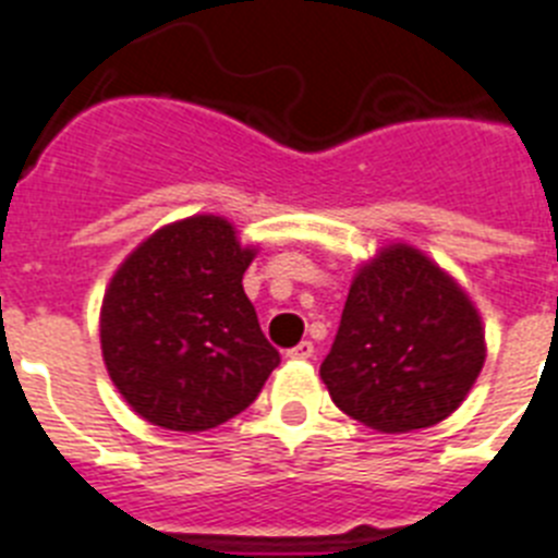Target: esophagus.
<instances>
[{
	"label": "esophagus",
	"instance_id": "1",
	"mask_svg": "<svg viewBox=\"0 0 558 558\" xmlns=\"http://www.w3.org/2000/svg\"><path fill=\"white\" fill-rule=\"evenodd\" d=\"M287 357L289 360H308V357H315V345L308 343V340H303V343H298L294 349L287 351Z\"/></svg>",
	"mask_w": 558,
	"mask_h": 558
}]
</instances>
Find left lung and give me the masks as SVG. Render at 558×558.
<instances>
[{"mask_svg": "<svg viewBox=\"0 0 558 558\" xmlns=\"http://www.w3.org/2000/svg\"><path fill=\"white\" fill-rule=\"evenodd\" d=\"M485 366V326L465 289L409 243L360 266L320 377L340 411L383 434L442 423Z\"/></svg>", "mask_w": 558, "mask_h": 558, "instance_id": "1", "label": "left lung"}]
</instances>
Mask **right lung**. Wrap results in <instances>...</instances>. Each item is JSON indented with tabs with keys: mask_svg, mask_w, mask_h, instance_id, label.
Segmentation results:
<instances>
[{
	"mask_svg": "<svg viewBox=\"0 0 558 558\" xmlns=\"http://www.w3.org/2000/svg\"><path fill=\"white\" fill-rule=\"evenodd\" d=\"M255 246L221 215L156 229L101 301V357L130 409L167 430H207L250 409L280 354L243 292Z\"/></svg>",
	"mask_w": 558,
	"mask_h": 558,
	"instance_id": "right-lung-1",
	"label": "right lung"
}]
</instances>
